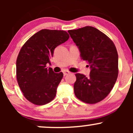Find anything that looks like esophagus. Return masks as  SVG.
Returning a JSON list of instances; mask_svg holds the SVG:
<instances>
[{
    "label": "esophagus",
    "mask_w": 133,
    "mask_h": 133,
    "mask_svg": "<svg viewBox=\"0 0 133 133\" xmlns=\"http://www.w3.org/2000/svg\"><path fill=\"white\" fill-rule=\"evenodd\" d=\"M70 73L69 71H63V74H64V76H66L68 75V74H69Z\"/></svg>",
    "instance_id": "34e87169"
}]
</instances>
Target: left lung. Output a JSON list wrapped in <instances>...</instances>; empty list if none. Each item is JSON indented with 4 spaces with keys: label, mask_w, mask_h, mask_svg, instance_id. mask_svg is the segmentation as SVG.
Instances as JSON below:
<instances>
[{
    "label": "left lung",
    "mask_w": 133,
    "mask_h": 133,
    "mask_svg": "<svg viewBox=\"0 0 133 133\" xmlns=\"http://www.w3.org/2000/svg\"><path fill=\"white\" fill-rule=\"evenodd\" d=\"M78 47L81 59L89 63L90 74H76L74 94L88 104L100 102L112 89L118 76V54L106 35L91 26L68 30Z\"/></svg>",
    "instance_id": "left-lung-1"
}]
</instances>
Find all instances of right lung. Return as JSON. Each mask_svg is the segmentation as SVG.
Instances as JSON below:
<instances>
[{"instance_id":"right-lung-1","label":"right lung","mask_w":133,"mask_h":133,"mask_svg":"<svg viewBox=\"0 0 133 133\" xmlns=\"http://www.w3.org/2000/svg\"><path fill=\"white\" fill-rule=\"evenodd\" d=\"M69 38L64 30L42 29L21 48L16 61L17 79L24 97L30 103L44 105L56 97L63 73H55L46 65L51 64L55 48Z\"/></svg>"}]
</instances>
